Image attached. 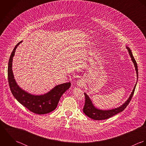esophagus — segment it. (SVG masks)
I'll return each mask as SVG.
<instances>
[{
    "mask_svg": "<svg viewBox=\"0 0 146 146\" xmlns=\"http://www.w3.org/2000/svg\"><path fill=\"white\" fill-rule=\"evenodd\" d=\"M85 82L82 79H80V80H78L77 82V85L80 88L84 86L85 85Z\"/></svg>",
    "mask_w": 146,
    "mask_h": 146,
    "instance_id": "34e87169",
    "label": "esophagus"
}]
</instances>
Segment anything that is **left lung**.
Segmentation results:
<instances>
[{
	"mask_svg": "<svg viewBox=\"0 0 146 146\" xmlns=\"http://www.w3.org/2000/svg\"><path fill=\"white\" fill-rule=\"evenodd\" d=\"M126 48L129 52V55L131 58V59L134 65V67H135V69L136 70V73H137V81H138V66H137V64L136 62V61L135 60V58H134L133 54L131 52V50L130 49L129 47L126 46ZM137 85V83L134 86V88L133 90V91L131 92L130 96L129 97V98L127 99V100L121 106L115 108L112 110H99L98 108H97L96 107H95L91 100L90 99V97L88 96L85 92L84 93L85 96V106L83 109V111L84 112V113L88 116V117L95 119V120H103V119H106L107 118H109L115 115H116L117 113L121 112L122 111H123L126 107L127 106V105L129 104V103H130L133 95L134 94L135 87Z\"/></svg>",
	"mask_w": 146,
	"mask_h": 146,
	"instance_id": "obj_1",
	"label": "left lung"
}]
</instances>
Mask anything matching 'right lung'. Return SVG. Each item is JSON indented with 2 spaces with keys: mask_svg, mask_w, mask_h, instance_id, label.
Listing matches in <instances>:
<instances>
[{
  "mask_svg": "<svg viewBox=\"0 0 146 146\" xmlns=\"http://www.w3.org/2000/svg\"><path fill=\"white\" fill-rule=\"evenodd\" d=\"M22 42L23 40L16 45L9 60L8 80L11 91L16 100L31 112L38 115L48 113L56 108L60 98L70 88L71 83L67 82L60 84L48 92L40 95L31 94L20 88L13 73L12 61L16 50Z\"/></svg>",
  "mask_w": 146,
  "mask_h": 146,
  "instance_id": "1",
  "label": "right lung"
}]
</instances>
